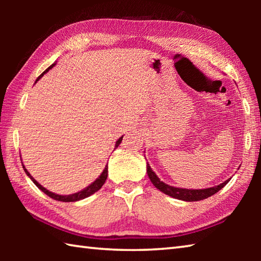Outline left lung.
<instances>
[{
	"mask_svg": "<svg viewBox=\"0 0 261 261\" xmlns=\"http://www.w3.org/2000/svg\"><path fill=\"white\" fill-rule=\"evenodd\" d=\"M147 175L154 187L160 190L161 192L166 193V194H168V196H170L173 198H176V199L184 200V201H198V200L206 199V198L213 196V194L220 191V190L229 182V179H228V180H226V182L221 183L220 185H216V187L201 189V190L200 189L199 190H189V189L174 188L166 183H163L162 180H160V178H159L155 175V173L152 170V168L149 167L148 163H147Z\"/></svg>",
	"mask_w": 261,
	"mask_h": 261,
	"instance_id": "8db88e82",
	"label": "left lung"
}]
</instances>
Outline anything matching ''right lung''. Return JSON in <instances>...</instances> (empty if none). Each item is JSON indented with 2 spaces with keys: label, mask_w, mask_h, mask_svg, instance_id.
Wrapping results in <instances>:
<instances>
[{
  "label": "right lung",
  "mask_w": 261,
  "mask_h": 261,
  "mask_svg": "<svg viewBox=\"0 0 261 261\" xmlns=\"http://www.w3.org/2000/svg\"><path fill=\"white\" fill-rule=\"evenodd\" d=\"M55 64H53V65H50L49 68L48 69H46L45 71H43L40 76L38 77V79L37 81H39V79H40L43 74H45L47 71H49V69H51L53 67H54ZM122 138H123V136L121 137L120 139H118L117 141H116V145H115V147H117L118 145L121 144V141H122ZM23 168H24V170H25V173H26V175L29 176V177L33 180V183L37 185V187L41 190L42 192H45L47 196H49L50 198H53V199H55V200H59V201H65V202H70V201H78V200H81V199H84V198H87V197H90L91 194H93V193H95L96 191H99V190L102 188V185L105 184V182H106V179H107V176H108V166H106V168L103 169V171H102V174H101L98 178H96L93 183H92L91 185H88L87 188H85L84 190H82V191H79V192H77V193H73V194H69V196H61V194H56V193H53V192H50V191H48L47 189H45L42 187V185H40L39 184L37 180H35L32 176L30 175V173L28 170L25 169V167L23 166Z\"/></svg>",
  "instance_id": "obj_1"
}]
</instances>
